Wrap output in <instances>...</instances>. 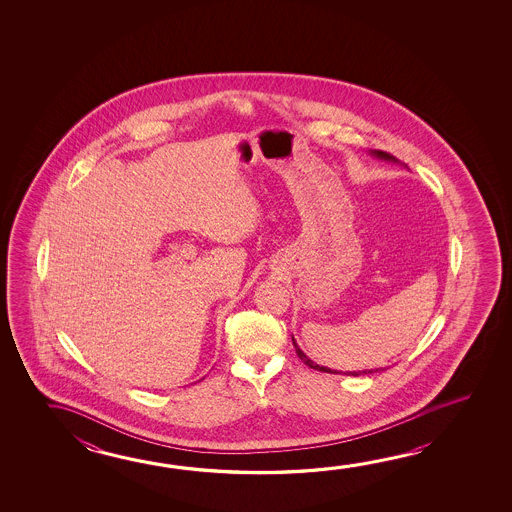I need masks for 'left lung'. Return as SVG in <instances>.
I'll list each match as a JSON object with an SVG mask.
<instances>
[{
    "instance_id": "1",
    "label": "left lung",
    "mask_w": 512,
    "mask_h": 512,
    "mask_svg": "<svg viewBox=\"0 0 512 512\" xmlns=\"http://www.w3.org/2000/svg\"><path fill=\"white\" fill-rule=\"evenodd\" d=\"M372 154L374 156H377V158H381V160H388V162H397L395 160L394 156L392 154L385 153V151H372ZM293 345H295L296 354H298V358L302 359L304 361L305 365L307 367L314 368V370H320V372H338V370H331V368L327 367H320L318 363H314L313 359L307 358L305 356L304 352H302V349L296 345L295 338H293ZM379 370H385V368H370V370H358V372H343L345 376H363V374H374V372H379ZM338 374H341V372H338Z\"/></svg>"
}]
</instances>
